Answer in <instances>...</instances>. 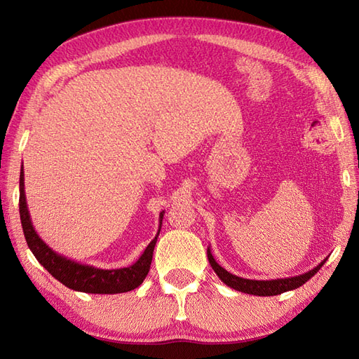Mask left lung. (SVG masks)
<instances>
[{
    "instance_id": "8db88e82",
    "label": "left lung",
    "mask_w": 359,
    "mask_h": 359,
    "mask_svg": "<svg viewBox=\"0 0 359 359\" xmlns=\"http://www.w3.org/2000/svg\"><path fill=\"white\" fill-rule=\"evenodd\" d=\"M207 257L210 265H212L213 271L217 274V277L226 285L233 287L236 291L245 292V294H251V295H259V297H269V295H278L283 294L286 291H292L300 287L302 285H304L306 282L309 280L311 277L316 276L318 273V269L325 265V262L327 259H325L318 264L316 268H312L311 271L300 276H294V277H286V278H276V280H250V278H242L234 276L229 271L224 269L215 260V257L212 256V251H210V247L207 248Z\"/></svg>"
}]
</instances>
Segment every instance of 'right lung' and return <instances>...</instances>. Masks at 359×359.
<instances>
[{"label":"right lung","instance_id":"obj_1","mask_svg":"<svg viewBox=\"0 0 359 359\" xmlns=\"http://www.w3.org/2000/svg\"><path fill=\"white\" fill-rule=\"evenodd\" d=\"M20 216L25 241L30 251L38 259L39 264L53 276L56 280L73 291L86 294H120L133 291L143 283L147 273L151 269V262L154 256V248L161 230L164 212L160 213V225L156 236L146 247L140 259L126 268L117 269H102L91 265L79 264L76 260L59 255L53 248H50L43 242L39 234L34 231V226L30 219L27 201H25L24 190V169L20 173Z\"/></svg>","mask_w":359,"mask_h":359}]
</instances>
